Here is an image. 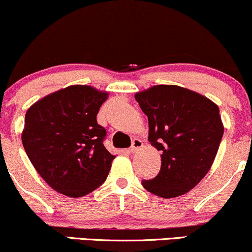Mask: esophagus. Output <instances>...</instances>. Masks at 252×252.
<instances>
[{"label":"esophagus","instance_id":"34e87169","mask_svg":"<svg viewBox=\"0 0 252 252\" xmlns=\"http://www.w3.org/2000/svg\"><path fill=\"white\" fill-rule=\"evenodd\" d=\"M143 147V142L141 140H138V138H135L134 141H132V144L131 147L129 148V152L130 153H135L137 152L138 149H141Z\"/></svg>","mask_w":252,"mask_h":252}]
</instances>
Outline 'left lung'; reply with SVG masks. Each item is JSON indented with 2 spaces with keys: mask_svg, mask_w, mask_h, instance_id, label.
I'll return each instance as SVG.
<instances>
[{
  "mask_svg": "<svg viewBox=\"0 0 252 252\" xmlns=\"http://www.w3.org/2000/svg\"><path fill=\"white\" fill-rule=\"evenodd\" d=\"M148 116V140L161 154V169L143 187L161 198H175L195 187L218 152L224 126L209 98L176 85H156L135 94Z\"/></svg>",
  "mask_w": 252,
  "mask_h": 252,
  "instance_id": "1",
  "label": "left lung"
}]
</instances>
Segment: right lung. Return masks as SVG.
<instances>
[{
  "label": "right lung",
  "mask_w": 252,
  "mask_h": 252,
  "mask_svg": "<svg viewBox=\"0 0 252 252\" xmlns=\"http://www.w3.org/2000/svg\"><path fill=\"white\" fill-rule=\"evenodd\" d=\"M106 92L88 85L59 90L28 109L22 144L32 164L57 192L79 198L105 181L115 155L104 147L97 114Z\"/></svg>",
  "instance_id": "obj_1"
}]
</instances>
